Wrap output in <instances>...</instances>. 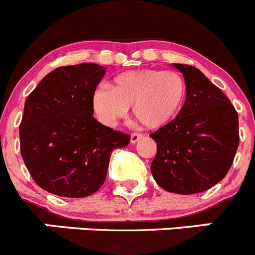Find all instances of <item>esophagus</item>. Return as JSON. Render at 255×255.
Instances as JSON below:
<instances>
[{
	"label": "esophagus",
	"instance_id": "obj_1",
	"mask_svg": "<svg viewBox=\"0 0 255 255\" xmlns=\"http://www.w3.org/2000/svg\"><path fill=\"white\" fill-rule=\"evenodd\" d=\"M140 139H142V134H137V132H134V134H131L130 141H131V144H136V142L139 141Z\"/></svg>",
	"mask_w": 255,
	"mask_h": 255
}]
</instances>
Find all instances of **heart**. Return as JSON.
I'll use <instances>...</instances> for the list:
<instances>
[{"label":"heart","mask_w":255,"mask_h":255,"mask_svg":"<svg viewBox=\"0 0 255 255\" xmlns=\"http://www.w3.org/2000/svg\"><path fill=\"white\" fill-rule=\"evenodd\" d=\"M186 85L176 71L141 69L114 77L113 85L94 91L93 108L103 124L115 126L132 106L135 119L147 129L168 125L180 113Z\"/></svg>","instance_id":"b5f03b06"}]
</instances>
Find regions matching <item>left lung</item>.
<instances>
[{"instance_id":"left-lung-1","label":"left lung","mask_w":255,"mask_h":255,"mask_svg":"<svg viewBox=\"0 0 255 255\" xmlns=\"http://www.w3.org/2000/svg\"><path fill=\"white\" fill-rule=\"evenodd\" d=\"M183 74L186 98L180 113L152 132L156 155L151 173L170 193H202L223 180L239 145V121L229 99L200 70L174 64Z\"/></svg>"}]
</instances>
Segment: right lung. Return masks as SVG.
Returning a JSON list of instances; mask_svg holds the SVG:
<instances>
[{
  "label": "right lung",
  "instance_id": "1",
  "mask_svg": "<svg viewBox=\"0 0 255 255\" xmlns=\"http://www.w3.org/2000/svg\"><path fill=\"white\" fill-rule=\"evenodd\" d=\"M106 67L86 64L57 67L28 95L20 124L21 155L40 188L66 198L98 191L111 152L130 136L94 118L93 95Z\"/></svg>",
  "mask_w": 255,
  "mask_h": 255
}]
</instances>
